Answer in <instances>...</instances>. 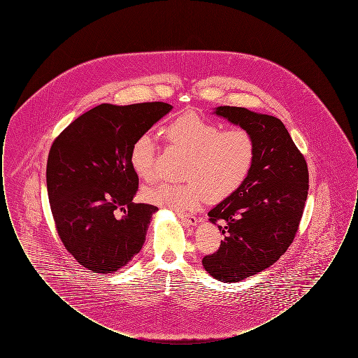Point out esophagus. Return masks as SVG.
Listing matches in <instances>:
<instances>
[{
  "mask_svg": "<svg viewBox=\"0 0 358 358\" xmlns=\"http://www.w3.org/2000/svg\"><path fill=\"white\" fill-rule=\"evenodd\" d=\"M178 217L181 219V222H185L187 225H196L197 224V217H194V216H190V215H184V213H180L178 215Z\"/></svg>",
  "mask_w": 358,
  "mask_h": 358,
  "instance_id": "esophagus-1",
  "label": "esophagus"
}]
</instances>
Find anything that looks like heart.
Listing matches in <instances>:
<instances>
[{"instance_id": "b5f03b06", "label": "heart", "mask_w": 358, "mask_h": 358, "mask_svg": "<svg viewBox=\"0 0 358 358\" xmlns=\"http://www.w3.org/2000/svg\"><path fill=\"white\" fill-rule=\"evenodd\" d=\"M173 148L187 153L184 182L157 181L143 189L150 204L176 212L196 209L208 197L217 203L234 194L250 176L255 161V141L245 129L222 130L215 120L196 111L178 115L165 129ZM157 145L149 133L136 136L130 164L141 178H153Z\"/></svg>"}]
</instances>
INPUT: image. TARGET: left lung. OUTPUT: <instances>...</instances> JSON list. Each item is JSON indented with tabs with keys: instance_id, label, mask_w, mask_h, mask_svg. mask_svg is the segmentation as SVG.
Returning <instances> with one entry per match:
<instances>
[{
	"instance_id": "1",
	"label": "left lung",
	"mask_w": 358,
	"mask_h": 358,
	"mask_svg": "<svg viewBox=\"0 0 358 358\" xmlns=\"http://www.w3.org/2000/svg\"><path fill=\"white\" fill-rule=\"evenodd\" d=\"M217 115L251 133L255 161L245 182L216 205L209 220L225 236L203 266L224 283L268 268L295 238L308 190V169L282 120L244 107L220 106Z\"/></svg>"
}]
</instances>
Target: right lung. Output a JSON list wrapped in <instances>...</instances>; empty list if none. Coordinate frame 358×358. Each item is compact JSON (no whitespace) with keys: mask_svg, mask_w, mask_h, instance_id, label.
Returning a JSON list of instances; mask_svg holds the SVG:
<instances>
[{"mask_svg":"<svg viewBox=\"0 0 358 358\" xmlns=\"http://www.w3.org/2000/svg\"><path fill=\"white\" fill-rule=\"evenodd\" d=\"M171 108L164 102L103 103L53 141L47 162L52 216L66 250L85 268L114 273L141 251L158 208L133 203L138 176L130 149Z\"/></svg>","mask_w":358,"mask_h":358,"instance_id":"obj_1","label":"right lung"}]
</instances>
